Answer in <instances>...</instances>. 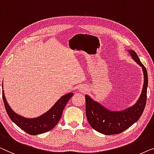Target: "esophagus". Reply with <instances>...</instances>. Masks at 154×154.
<instances>
[{"label": "esophagus", "instance_id": "obj_1", "mask_svg": "<svg viewBox=\"0 0 154 154\" xmlns=\"http://www.w3.org/2000/svg\"><path fill=\"white\" fill-rule=\"evenodd\" d=\"M79 89L80 91L82 92V93H84V92H86V91L88 90V89H87V88H86V86H80Z\"/></svg>", "mask_w": 154, "mask_h": 154}]
</instances>
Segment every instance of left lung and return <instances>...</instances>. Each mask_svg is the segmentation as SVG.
<instances>
[{
	"label": "left lung",
	"instance_id": "obj_1",
	"mask_svg": "<svg viewBox=\"0 0 154 154\" xmlns=\"http://www.w3.org/2000/svg\"><path fill=\"white\" fill-rule=\"evenodd\" d=\"M131 58L142 68L144 84L141 94L133 105L121 110H110L89 96L86 95V114L87 120L93 128L106 135L122 133L137 122L143 113L146 101V91L148 86V75L135 51L128 49Z\"/></svg>",
	"mask_w": 154,
	"mask_h": 154
}]
</instances>
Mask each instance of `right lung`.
<instances>
[{
	"instance_id": "obj_1",
	"label": "right lung",
	"mask_w": 154,
	"mask_h": 154,
	"mask_svg": "<svg viewBox=\"0 0 154 154\" xmlns=\"http://www.w3.org/2000/svg\"><path fill=\"white\" fill-rule=\"evenodd\" d=\"M74 94L68 93L58 100L52 107L45 113L34 118H27L19 115L10 107L6 100L4 91L3 90V99L6 112L11 120L23 131L29 135H36L45 133L54 128L61 117L63 111L67 103Z\"/></svg>"
}]
</instances>
